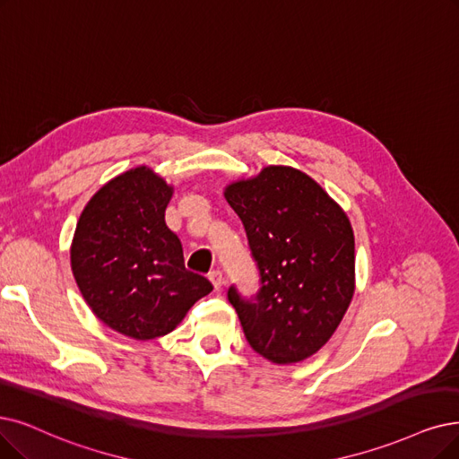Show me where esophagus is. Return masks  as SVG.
I'll return each mask as SVG.
<instances>
[{
  "label": "esophagus",
  "mask_w": 459,
  "mask_h": 459,
  "mask_svg": "<svg viewBox=\"0 0 459 459\" xmlns=\"http://www.w3.org/2000/svg\"><path fill=\"white\" fill-rule=\"evenodd\" d=\"M209 281L212 282L214 290L222 288V284H224V274H222V271H220V269H212V271L209 273Z\"/></svg>",
  "instance_id": "obj_1"
}]
</instances>
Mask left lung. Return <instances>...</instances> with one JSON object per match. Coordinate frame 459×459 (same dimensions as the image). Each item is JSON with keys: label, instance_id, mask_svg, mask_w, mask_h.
<instances>
[{"label": "left lung", "instance_id": "8db88e82", "mask_svg": "<svg viewBox=\"0 0 459 459\" xmlns=\"http://www.w3.org/2000/svg\"><path fill=\"white\" fill-rule=\"evenodd\" d=\"M224 195L260 277L252 298L228 288L245 337L273 363L303 361L333 335L354 296L348 216L313 178L286 166L233 182Z\"/></svg>", "mask_w": 459, "mask_h": 459}]
</instances>
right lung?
<instances>
[{
	"label": "right lung",
	"mask_w": 459,
	"mask_h": 459,
	"mask_svg": "<svg viewBox=\"0 0 459 459\" xmlns=\"http://www.w3.org/2000/svg\"><path fill=\"white\" fill-rule=\"evenodd\" d=\"M173 188L149 168L118 175L88 201L71 245V269L94 315L137 341L173 332L212 284L185 265L166 224Z\"/></svg>",
	"instance_id": "add662e5"
}]
</instances>
